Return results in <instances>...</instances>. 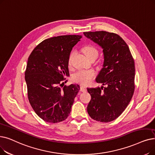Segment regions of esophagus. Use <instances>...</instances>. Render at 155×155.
<instances>
[{"label":"esophagus","instance_id":"34e87169","mask_svg":"<svg viewBox=\"0 0 155 155\" xmlns=\"http://www.w3.org/2000/svg\"><path fill=\"white\" fill-rule=\"evenodd\" d=\"M80 91L84 92H86L87 91V88L84 86H81V87H80Z\"/></svg>","mask_w":155,"mask_h":155}]
</instances>
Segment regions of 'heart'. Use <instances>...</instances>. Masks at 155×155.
Returning <instances> with one entry per match:
<instances>
[{"label":"heart","mask_w":155,"mask_h":155,"mask_svg":"<svg viewBox=\"0 0 155 155\" xmlns=\"http://www.w3.org/2000/svg\"><path fill=\"white\" fill-rule=\"evenodd\" d=\"M82 51L84 54L86 56V57L88 58L89 59L93 56L97 57L98 55L97 49L95 47L91 45H88L84 47ZM73 54V53L71 52L68 57V63L69 64L71 63V59ZM96 73L95 71H94L92 70H82L74 73L72 76V79L74 82H75L77 83L80 84L82 85H88L91 83L92 80L96 77Z\"/></svg>","instance_id":"obj_1"}]
</instances>
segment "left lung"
Returning <instances> with one entry per match:
<instances>
[{"label":"left lung","instance_id":"left-lung-1","mask_svg":"<svg viewBox=\"0 0 155 155\" xmlns=\"http://www.w3.org/2000/svg\"><path fill=\"white\" fill-rule=\"evenodd\" d=\"M84 34L101 47L104 59L96 82L105 87L87 88L91 96L87 112L98 122H110L124 112L133 96L134 60L126 42L116 33L97 31Z\"/></svg>","mask_w":155,"mask_h":155}]
</instances>
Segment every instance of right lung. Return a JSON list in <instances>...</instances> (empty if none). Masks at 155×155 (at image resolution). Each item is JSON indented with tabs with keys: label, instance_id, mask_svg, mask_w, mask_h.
<instances>
[{
	"label": "right lung",
	"instance_id": "1",
	"mask_svg": "<svg viewBox=\"0 0 155 155\" xmlns=\"http://www.w3.org/2000/svg\"><path fill=\"white\" fill-rule=\"evenodd\" d=\"M82 37L69 35L45 39L28 58L25 73L28 98L37 115L47 122H63L70 113L80 86L61 88V85L64 76L69 75L68 59L72 48Z\"/></svg>",
	"mask_w": 155,
	"mask_h": 155
}]
</instances>
